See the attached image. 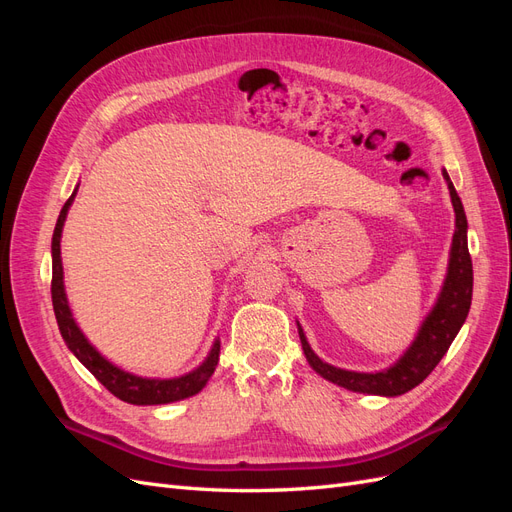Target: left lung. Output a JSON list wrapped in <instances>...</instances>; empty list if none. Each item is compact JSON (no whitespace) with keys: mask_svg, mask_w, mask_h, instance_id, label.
<instances>
[{"mask_svg":"<svg viewBox=\"0 0 512 512\" xmlns=\"http://www.w3.org/2000/svg\"><path fill=\"white\" fill-rule=\"evenodd\" d=\"M444 179L451 190V200L455 207V235H453V247H451V260H448V273L440 292V299L436 307L431 309V314L423 322L418 337L414 344L408 348V352L386 371H378V374H359V371H346L337 369L329 363H322L314 350L309 348L307 339L303 335V329L299 327L301 346L307 356L309 365H312L322 378H327L333 384L344 386L354 393H369V395H404L412 391L414 386L421 384L431 371L436 367L446 350L451 348L453 339L457 337L461 324L466 322L470 305H472V258L468 250V220L466 211L459 200V194L455 192V185L444 170Z\"/></svg>","mask_w":512,"mask_h":512,"instance_id":"1","label":"left lung"}]
</instances>
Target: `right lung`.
<instances>
[{"instance_id":"add662e5","label":"right lung","mask_w":512,"mask_h":512,"mask_svg":"<svg viewBox=\"0 0 512 512\" xmlns=\"http://www.w3.org/2000/svg\"><path fill=\"white\" fill-rule=\"evenodd\" d=\"M74 194L66 200L64 209L59 213V220L55 224L53 232V280H51V297H53V309H55V318L59 324L61 337H64L66 346L74 352L76 359H79L91 374H94L108 391H111L115 397L121 401H128V404L136 406H156V404H170V401H179L185 397L196 395L211 374L215 371V365H218L220 359V342H215L211 348V354L207 356V361L200 365L196 371L188 376L173 378V380H149V378H138L132 374H126L119 367L108 363L100 352L91 346L81 329L76 327V322L70 314V307L66 301V292H64V269H61V252H59V239H61V228H64L68 209L72 205Z\"/></svg>"}]
</instances>
